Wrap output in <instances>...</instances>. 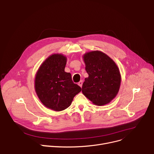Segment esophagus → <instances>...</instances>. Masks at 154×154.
<instances>
[{
  "mask_svg": "<svg viewBox=\"0 0 154 154\" xmlns=\"http://www.w3.org/2000/svg\"><path fill=\"white\" fill-rule=\"evenodd\" d=\"M82 84H83L82 81H80V82L78 83V85H79L80 87H82Z\"/></svg>",
  "mask_w": 154,
  "mask_h": 154,
  "instance_id": "34e87169",
  "label": "esophagus"
}]
</instances>
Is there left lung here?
I'll list each match as a JSON object with an SVG mask.
<instances>
[{"label":"left lung","mask_w":154,"mask_h":154,"mask_svg":"<svg viewBox=\"0 0 154 154\" xmlns=\"http://www.w3.org/2000/svg\"><path fill=\"white\" fill-rule=\"evenodd\" d=\"M88 77L82 85V93L94 105L110 103L119 93L121 74L114 61L106 53L94 50L82 56Z\"/></svg>","instance_id":"left-lung-1"}]
</instances>
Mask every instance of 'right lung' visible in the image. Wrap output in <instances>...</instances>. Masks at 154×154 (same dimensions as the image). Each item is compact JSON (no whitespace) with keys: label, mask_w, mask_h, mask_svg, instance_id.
<instances>
[{"label":"right lung","mask_w":154,"mask_h":154,"mask_svg":"<svg viewBox=\"0 0 154 154\" xmlns=\"http://www.w3.org/2000/svg\"><path fill=\"white\" fill-rule=\"evenodd\" d=\"M67 57L61 53L52 54L38 67L34 88L41 103L46 107L59 112L71 106L81 88L73 83L71 74L64 71Z\"/></svg>","instance_id":"1"}]
</instances>
